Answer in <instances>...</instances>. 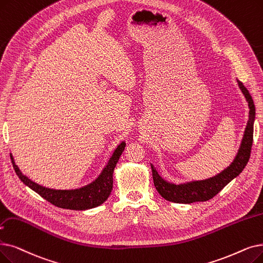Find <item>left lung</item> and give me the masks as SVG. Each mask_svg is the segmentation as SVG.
<instances>
[{
  "label": "left lung",
  "instance_id": "left-lung-1",
  "mask_svg": "<svg viewBox=\"0 0 263 263\" xmlns=\"http://www.w3.org/2000/svg\"><path fill=\"white\" fill-rule=\"evenodd\" d=\"M237 85L244 95L248 107L249 116L244 131L241 146H239L237 154L231 164L226 167L223 171L217 175L203 180H192L182 182V184H174L162 178L159 174L154 164L151 163L154 184L159 192V195L163 199L174 203L190 204L193 202H204L214 198L217 193L221 191L229 182L234 179L236 176L242 173V171L246 166L250 151H252L253 138H254V122L256 116V109L252 96L249 95L248 90L245 86L237 81Z\"/></svg>",
  "mask_w": 263,
  "mask_h": 263
}]
</instances>
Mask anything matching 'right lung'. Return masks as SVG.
Returning <instances> with one entry per match:
<instances>
[{"label": "right lung", "instance_id": "right-lung-1", "mask_svg": "<svg viewBox=\"0 0 263 263\" xmlns=\"http://www.w3.org/2000/svg\"><path fill=\"white\" fill-rule=\"evenodd\" d=\"M125 142H121L115 151H114L111 157L109 158L107 164L102 170L100 175L90 184L77 189L70 190H57L43 187L36 182H34L26 175L22 174L19 170L18 165H16L14 158L10 154L11 163H13L14 170L20 180L24 182L26 186L31 188L33 191L44 198L46 201L53 204L54 206L66 210H74V211H84L90 210L99 206L103 204L107 198L109 197L111 189H112V173L115 166L118 162V160L124 151Z\"/></svg>", "mask_w": 263, "mask_h": 263}]
</instances>
